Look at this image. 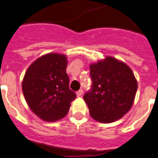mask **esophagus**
I'll list each match as a JSON object with an SVG mask.
<instances>
[{
	"mask_svg": "<svg viewBox=\"0 0 158 158\" xmlns=\"http://www.w3.org/2000/svg\"><path fill=\"white\" fill-rule=\"evenodd\" d=\"M82 94H83L82 89H79V90L77 92V97H81V95H82Z\"/></svg>",
	"mask_w": 158,
	"mask_h": 158,
	"instance_id": "esophagus-1",
	"label": "esophagus"
}]
</instances>
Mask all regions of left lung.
<instances>
[{
    "mask_svg": "<svg viewBox=\"0 0 158 158\" xmlns=\"http://www.w3.org/2000/svg\"><path fill=\"white\" fill-rule=\"evenodd\" d=\"M92 87L84 94L89 114L102 123L122 118L133 105L138 83L128 65L108 56L89 65Z\"/></svg>",
    "mask_w": 158,
    "mask_h": 158,
    "instance_id": "obj_1",
    "label": "left lung"
}]
</instances>
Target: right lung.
Here are the masks:
<instances>
[{"mask_svg": "<svg viewBox=\"0 0 158 158\" xmlns=\"http://www.w3.org/2000/svg\"><path fill=\"white\" fill-rule=\"evenodd\" d=\"M67 57L50 53L38 58L29 66L23 80L22 89L27 105L45 122H56L69 113L75 92L69 88Z\"/></svg>", "mask_w": 158, "mask_h": 158, "instance_id": "right-lung-1", "label": "right lung"}]
</instances>
